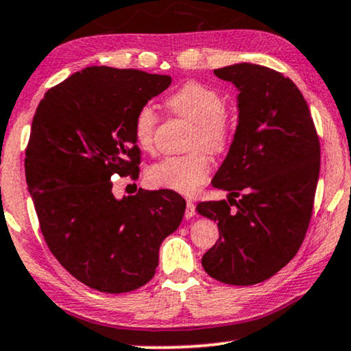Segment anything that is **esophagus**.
I'll use <instances>...</instances> for the list:
<instances>
[{
  "instance_id": "34e87169",
  "label": "esophagus",
  "mask_w": 351,
  "mask_h": 351,
  "mask_svg": "<svg viewBox=\"0 0 351 351\" xmlns=\"http://www.w3.org/2000/svg\"><path fill=\"white\" fill-rule=\"evenodd\" d=\"M186 219H193L194 215H196V204H194L191 199L186 201V212H184Z\"/></svg>"
}]
</instances>
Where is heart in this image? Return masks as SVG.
<instances>
[{"instance_id": "heart-1", "label": "heart", "mask_w": 351, "mask_h": 351, "mask_svg": "<svg viewBox=\"0 0 351 351\" xmlns=\"http://www.w3.org/2000/svg\"><path fill=\"white\" fill-rule=\"evenodd\" d=\"M167 106L178 117L194 123L189 147H202L212 154L227 149L232 139L233 123L225 100L214 88L199 82H188L167 100ZM158 117L150 105H145L134 118V139L145 152L155 149ZM210 175V162L204 150L196 149L186 155L167 157L149 168L150 184L171 189L181 194H194Z\"/></svg>"}]
</instances>
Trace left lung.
I'll use <instances>...</instances> for the list:
<instances>
[{"label": "left lung", "mask_w": 351, "mask_h": 351, "mask_svg": "<svg viewBox=\"0 0 351 351\" xmlns=\"http://www.w3.org/2000/svg\"><path fill=\"white\" fill-rule=\"evenodd\" d=\"M214 74L238 88V126L212 180L215 188L228 191V201L196 207L217 221L220 233L202 256V267L228 285H254L285 267L303 243L321 147L293 81L251 63L225 66Z\"/></svg>", "instance_id": "obj_1"}]
</instances>
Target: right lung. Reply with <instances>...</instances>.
Returning <instances> with one entry per match:
<instances>
[{
	"label": "right lung",
	"mask_w": 351,
	"mask_h": 351,
	"mask_svg": "<svg viewBox=\"0 0 351 351\" xmlns=\"http://www.w3.org/2000/svg\"><path fill=\"white\" fill-rule=\"evenodd\" d=\"M171 77L90 66L47 92L34 114L25 180L58 263L84 285L126 293L154 277L186 201L170 189L117 199L113 176L139 175L136 113Z\"/></svg>",
	"instance_id": "obj_1"
}]
</instances>
